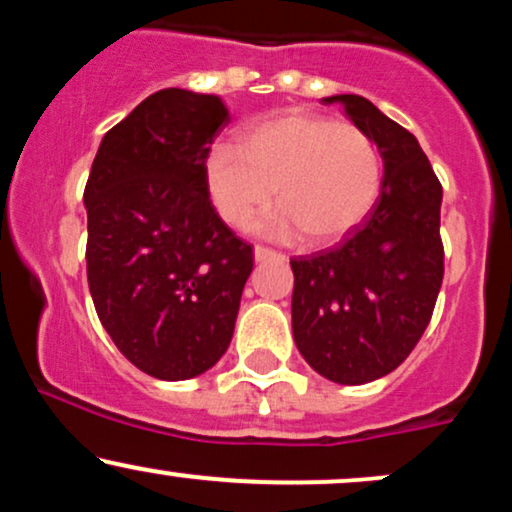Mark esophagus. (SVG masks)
I'll use <instances>...</instances> for the list:
<instances>
[{
	"label": "esophagus",
	"mask_w": 512,
	"mask_h": 512,
	"mask_svg": "<svg viewBox=\"0 0 512 512\" xmlns=\"http://www.w3.org/2000/svg\"><path fill=\"white\" fill-rule=\"evenodd\" d=\"M284 260V255L281 252H276L272 248H264V245H255V260L257 262H264V260Z\"/></svg>",
	"instance_id": "obj_1"
}]
</instances>
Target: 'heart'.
<instances>
[{"mask_svg":"<svg viewBox=\"0 0 512 512\" xmlns=\"http://www.w3.org/2000/svg\"><path fill=\"white\" fill-rule=\"evenodd\" d=\"M211 202L243 228L274 202L260 223L274 238L305 231L313 243L344 238L370 214L383 187V158L370 134L351 122L291 110L250 127L243 146L216 144L204 161Z\"/></svg>","mask_w":512,"mask_h":512,"instance_id":"obj_1","label":"heart"}]
</instances>
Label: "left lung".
<instances>
[{"label": "left lung", "mask_w": 512, "mask_h": 512, "mask_svg": "<svg viewBox=\"0 0 512 512\" xmlns=\"http://www.w3.org/2000/svg\"><path fill=\"white\" fill-rule=\"evenodd\" d=\"M339 103L383 156V192L366 221L330 250L293 257V339L332 383L392 373L419 344L443 284V187L419 142L363 96Z\"/></svg>", "instance_id": "1"}]
</instances>
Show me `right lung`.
<instances>
[{"mask_svg":"<svg viewBox=\"0 0 512 512\" xmlns=\"http://www.w3.org/2000/svg\"><path fill=\"white\" fill-rule=\"evenodd\" d=\"M228 122L221 98L163 88L105 134L88 173V289L120 354L151 378H195L231 344L255 255L204 178Z\"/></svg>","mask_w":512,"mask_h":512,"instance_id":"obj_1","label":"right lung"}]
</instances>
